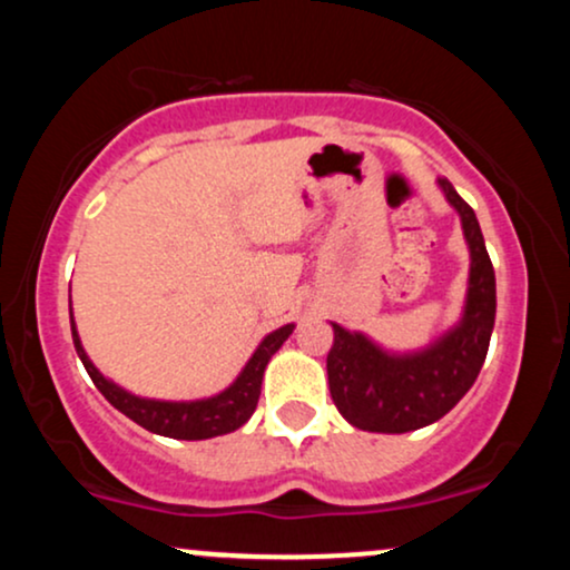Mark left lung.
Returning <instances> with one entry per match:
<instances>
[{
    "instance_id": "left-lung-1",
    "label": "left lung",
    "mask_w": 570,
    "mask_h": 570,
    "mask_svg": "<svg viewBox=\"0 0 570 570\" xmlns=\"http://www.w3.org/2000/svg\"><path fill=\"white\" fill-rule=\"evenodd\" d=\"M440 187L461 214L472 267L463 318L458 326L417 353H385L362 332L335 330L326 375L340 415L351 426L377 434H404L440 421L472 389L485 364L490 332L495 324V273L472 206L448 179Z\"/></svg>"
}]
</instances>
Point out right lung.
Wrapping results in <instances>:
<instances>
[{
	"label": "right lung",
	"mask_w": 570,
	"mask_h": 570,
	"mask_svg": "<svg viewBox=\"0 0 570 570\" xmlns=\"http://www.w3.org/2000/svg\"><path fill=\"white\" fill-rule=\"evenodd\" d=\"M71 313V307H69ZM294 324L281 326V330L271 332L259 348L254 351V356L248 358L244 372L235 377L230 389H225L217 396L198 399V402H158V399H141L122 391L120 385L101 375L94 367V362L85 353L80 335H77L75 322H71V340H75V348L80 362L88 370L90 381L96 383V389L101 391L104 399L112 404L115 410H120L122 415H128L130 421L139 423L141 429L153 431V434L171 436V440H212V436L230 434V431L240 429L252 417V412L257 410L259 402V389H263V375L271 356L276 353L284 340L292 335Z\"/></svg>",
	"instance_id": "obj_1"
}]
</instances>
